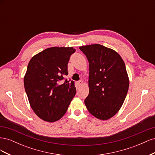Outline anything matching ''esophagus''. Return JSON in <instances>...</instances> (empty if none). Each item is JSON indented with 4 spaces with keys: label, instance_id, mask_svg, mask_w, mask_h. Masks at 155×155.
<instances>
[{
    "label": "esophagus",
    "instance_id": "esophagus-1",
    "mask_svg": "<svg viewBox=\"0 0 155 155\" xmlns=\"http://www.w3.org/2000/svg\"><path fill=\"white\" fill-rule=\"evenodd\" d=\"M83 83V82L82 80H79V81H78V85H79V86L81 85Z\"/></svg>",
    "mask_w": 155,
    "mask_h": 155
}]
</instances>
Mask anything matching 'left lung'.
Instances as JSON below:
<instances>
[{
    "mask_svg": "<svg viewBox=\"0 0 155 155\" xmlns=\"http://www.w3.org/2000/svg\"><path fill=\"white\" fill-rule=\"evenodd\" d=\"M79 49L89 63L87 109L98 119H109L120 109L128 92L129 80L124 61L116 51L101 45Z\"/></svg>",
    "mask_w": 155,
    "mask_h": 155,
    "instance_id": "8db88e82",
    "label": "left lung"
}]
</instances>
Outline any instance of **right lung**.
<instances>
[{"label":"right lung","mask_w":155,"mask_h":155,"mask_svg":"<svg viewBox=\"0 0 155 155\" xmlns=\"http://www.w3.org/2000/svg\"><path fill=\"white\" fill-rule=\"evenodd\" d=\"M76 50L73 47L46 48L33 57L24 78L25 91L35 114L54 122L66 113L76 93L68 74V63Z\"/></svg>","instance_id":"add662e5"}]
</instances>
